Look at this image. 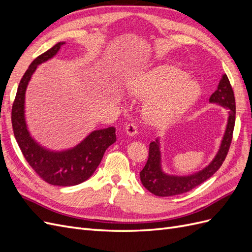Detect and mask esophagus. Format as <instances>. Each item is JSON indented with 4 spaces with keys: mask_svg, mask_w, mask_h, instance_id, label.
I'll return each instance as SVG.
<instances>
[{
    "mask_svg": "<svg viewBox=\"0 0 252 252\" xmlns=\"http://www.w3.org/2000/svg\"><path fill=\"white\" fill-rule=\"evenodd\" d=\"M125 131L128 135H134L138 133V127H136L134 123H130L125 127Z\"/></svg>",
    "mask_w": 252,
    "mask_h": 252,
    "instance_id": "1",
    "label": "esophagus"
}]
</instances>
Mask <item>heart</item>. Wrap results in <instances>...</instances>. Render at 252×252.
Returning <instances> with one entry per match:
<instances>
[{
    "label": "heart",
    "mask_w": 252,
    "mask_h": 252,
    "mask_svg": "<svg viewBox=\"0 0 252 252\" xmlns=\"http://www.w3.org/2000/svg\"><path fill=\"white\" fill-rule=\"evenodd\" d=\"M129 93L136 100L148 102L145 117L150 123L162 125L192 105L201 94V86L195 80L188 79L187 72L162 65L136 77Z\"/></svg>",
    "instance_id": "obj_1"
}]
</instances>
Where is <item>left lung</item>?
I'll return each mask as SVG.
<instances>
[{
    "mask_svg": "<svg viewBox=\"0 0 252 252\" xmlns=\"http://www.w3.org/2000/svg\"><path fill=\"white\" fill-rule=\"evenodd\" d=\"M209 102L223 106L229 114L226 130L217 156L208 166H206L199 172L186 175V177L169 175L162 170L158 139L155 142H151L149 145L147 163L140 172L143 186L151 193L158 196H171L185 193L199 186L205 181H207L222 166L230 147L235 123V98L230 82L226 74H223L219 83L218 89L211 94Z\"/></svg>",
    "mask_w": 252,
    "mask_h": 252,
    "instance_id": "1",
    "label": "left lung"
}]
</instances>
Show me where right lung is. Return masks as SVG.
<instances>
[{"label": "right lung", "instance_id": "add662e5", "mask_svg": "<svg viewBox=\"0 0 252 252\" xmlns=\"http://www.w3.org/2000/svg\"><path fill=\"white\" fill-rule=\"evenodd\" d=\"M65 42L42 53L29 65L19 84L12 105L11 122L23 156L39 177L56 186H74L94 174L110 145L117 141L116 128L108 127L89 133L77 146L63 151H52L41 146L29 133L25 121V94L32 75L37 65L55 57Z\"/></svg>", "mask_w": 252, "mask_h": 252}]
</instances>
